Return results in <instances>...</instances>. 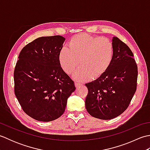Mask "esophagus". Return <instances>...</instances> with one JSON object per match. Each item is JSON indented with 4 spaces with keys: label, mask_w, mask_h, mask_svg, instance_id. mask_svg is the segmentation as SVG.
Instances as JSON below:
<instances>
[{
    "label": "esophagus",
    "mask_w": 150,
    "mask_h": 150,
    "mask_svg": "<svg viewBox=\"0 0 150 150\" xmlns=\"http://www.w3.org/2000/svg\"><path fill=\"white\" fill-rule=\"evenodd\" d=\"M75 87H76V88H79V87L81 86H82V84L77 83V82H76V83L75 84Z\"/></svg>",
    "instance_id": "1"
}]
</instances>
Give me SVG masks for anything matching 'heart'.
<instances>
[{"mask_svg":"<svg viewBox=\"0 0 150 150\" xmlns=\"http://www.w3.org/2000/svg\"><path fill=\"white\" fill-rule=\"evenodd\" d=\"M68 47H63L60 50L59 60L67 74L75 71L81 61V67L73 75L76 81L100 77L112 64L114 46L107 38L85 33L76 35L70 39Z\"/></svg>","mask_w":150,"mask_h":150,"instance_id":"heart-1","label":"heart"}]
</instances>
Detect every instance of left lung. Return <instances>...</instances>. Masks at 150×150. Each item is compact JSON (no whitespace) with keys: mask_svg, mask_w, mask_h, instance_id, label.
<instances>
[{"mask_svg":"<svg viewBox=\"0 0 150 150\" xmlns=\"http://www.w3.org/2000/svg\"><path fill=\"white\" fill-rule=\"evenodd\" d=\"M115 54L110 68L96 80L86 84L85 106L92 117L109 120L122 114L137 89L138 70L129 47L119 38L112 39Z\"/></svg>","mask_w":150,"mask_h":150,"instance_id":"left-lung-1","label":"left lung"}]
</instances>
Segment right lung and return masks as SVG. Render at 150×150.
<instances>
[{"mask_svg":"<svg viewBox=\"0 0 150 150\" xmlns=\"http://www.w3.org/2000/svg\"><path fill=\"white\" fill-rule=\"evenodd\" d=\"M64 41L60 35L39 37L19 54L14 70L15 94L24 112L37 120L59 118L75 90L74 82L59 60Z\"/></svg>","mask_w":150,"mask_h":150,"instance_id":"obj_1","label":"right lung"}]
</instances>
